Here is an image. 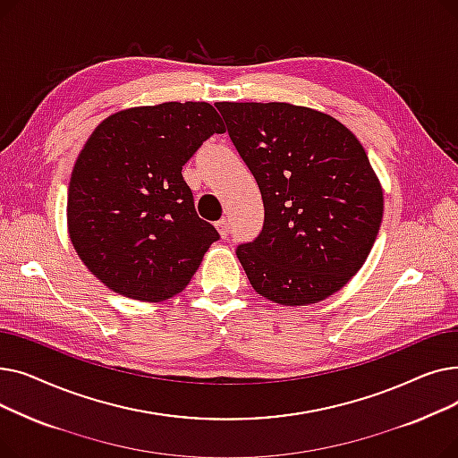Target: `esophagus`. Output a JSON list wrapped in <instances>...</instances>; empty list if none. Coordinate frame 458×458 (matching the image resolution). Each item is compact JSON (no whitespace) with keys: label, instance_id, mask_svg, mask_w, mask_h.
I'll return each instance as SVG.
<instances>
[{"label":"esophagus","instance_id":"esophagus-1","mask_svg":"<svg viewBox=\"0 0 458 458\" xmlns=\"http://www.w3.org/2000/svg\"><path fill=\"white\" fill-rule=\"evenodd\" d=\"M215 228L219 230L221 237H228V233H230V221H228V219H221V221H216V223H215Z\"/></svg>","mask_w":458,"mask_h":458}]
</instances>
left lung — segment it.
I'll return each instance as SVG.
<instances>
[{
    "label": "left lung",
    "instance_id": "obj_1",
    "mask_svg": "<svg viewBox=\"0 0 458 458\" xmlns=\"http://www.w3.org/2000/svg\"><path fill=\"white\" fill-rule=\"evenodd\" d=\"M216 109L266 208L259 235L235 250L254 290L284 306L340 292L364 266L384 211L362 144L310 107L219 102Z\"/></svg>",
    "mask_w": 458,
    "mask_h": 458
}]
</instances>
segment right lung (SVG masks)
Segmentation results:
<instances>
[{"label": "right lung", "instance_id": "obj_1", "mask_svg": "<svg viewBox=\"0 0 458 458\" xmlns=\"http://www.w3.org/2000/svg\"><path fill=\"white\" fill-rule=\"evenodd\" d=\"M225 131L206 102L131 107L92 131L70 178L68 233L109 290L159 302L191 282L221 235L199 216L182 166Z\"/></svg>", "mask_w": 458, "mask_h": 458}]
</instances>
